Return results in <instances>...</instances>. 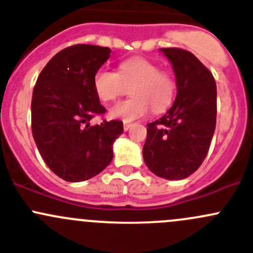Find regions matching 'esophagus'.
Instances as JSON below:
<instances>
[{"mask_svg": "<svg viewBox=\"0 0 253 253\" xmlns=\"http://www.w3.org/2000/svg\"><path fill=\"white\" fill-rule=\"evenodd\" d=\"M131 126H132V124H127V122H125V124H124V129H125V131H128V129L131 128Z\"/></svg>", "mask_w": 253, "mask_h": 253, "instance_id": "34e87169", "label": "esophagus"}]
</instances>
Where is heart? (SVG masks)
<instances>
[{
	"mask_svg": "<svg viewBox=\"0 0 253 253\" xmlns=\"http://www.w3.org/2000/svg\"><path fill=\"white\" fill-rule=\"evenodd\" d=\"M93 86L96 96L104 103L114 101L131 86L132 98L119 101L109 111L112 119L125 122L145 116L150 108L154 112L164 111L174 100L176 90L172 76L143 57H132L121 62L119 73L100 68L94 75Z\"/></svg>",
	"mask_w": 253,
	"mask_h": 253,
	"instance_id": "obj_1",
	"label": "heart"
}]
</instances>
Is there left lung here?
I'll return each mask as SVG.
<instances>
[{
	"label": "left lung",
	"mask_w": 253,
	"mask_h": 253,
	"mask_svg": "<svg viewBox=\"0 0 253 253\" xmlns=\"http://www.w3.org/2000/svg\"><path fill=\"white\" fill-rule=\"evenodd\" d=\"M160 51L174 68L177 95L164 116L147 125L143 158L153 174L182 180L201 167L209 150L216 121V84L190 51Z\"/></svg>",
	"instance_id": "left-lung-1"
}]
</instances>
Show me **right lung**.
<instances>
[{"instance_id":"right-lung-1","label":"right lung","mask_w":253,"mask_h":253,"mask_svg":"<svg viewBox=\"0 0 253 253\" xmlns=\"http://www.w3.org/2000/svg\"><path fill=\"white\" fill-rule=\"evenodd\" d=\"M109 47L77 44L56 53L39 75L32 98V131L46 165L70 182L89 180L111 163L112 144L124 132L119 120L90 126L105 114L93 86Z\"/></svg>"}]
</instances>
